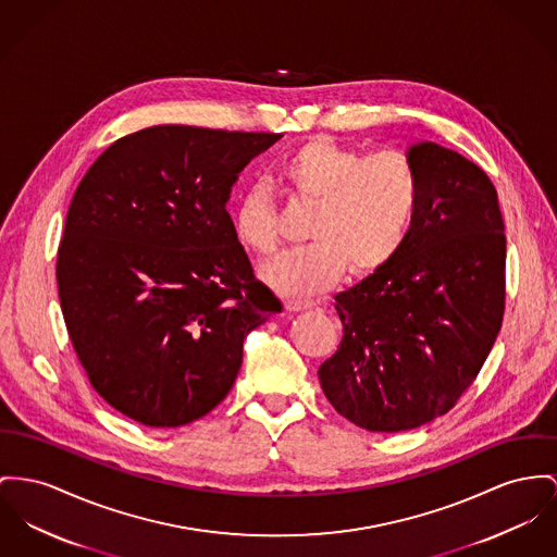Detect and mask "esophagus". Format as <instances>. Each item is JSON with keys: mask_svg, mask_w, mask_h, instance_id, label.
Here are the masks:
<instances>
[{"mask_svg": "<svg viewBox=\"0 0 557 557\" xmlns=\"http://www.w3.org/2000/svg\"><path fill=\"white\" fill-rule=\"evenodd\" d=\"M314 304L312 301H306V299H287L285 301V308H287V312H301V310H308V308H312Z\"/></svg>", "mask_w": 557, "mask_h": 557, "instance_id": "1", "label": "esophagus"}]
</instances>
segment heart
<instances>
[{"label":"heart","mask_w":557,"mask_h":557,"mask_svg":"<svg viewBox=\"0 0 557 557\" xmlns=\"http://www.w3.org/2000/svg\"><path fill=\"white\" fill-rule=\"evenodd\" d=\"M281 180L297 202L314 205L308 225L312 245L283 253L261 268L263 281L287 296L321 294L348 272L370 276L397 258L413 227L420 177L404 151L370 156L330 137H314L281 164ZM236 240L270 256L281 243L268 191L247 187L236 202Z\"/></svg>","instance_id":"obj_1"}]
</instances>
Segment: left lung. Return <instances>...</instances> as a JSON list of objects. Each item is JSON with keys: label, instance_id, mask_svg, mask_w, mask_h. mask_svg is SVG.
Here are the masks:
<instances>
[{"label": "left lung", "instance_id": "left-lung-1", "mask_svg": "<svg viewBox=\"0 0 557 557\" xmlns=\"http://www.w3.org/2000/svg\"><path fill=\"white\" fill-rule=\"evenodd\" d=\"M420 200L404 249L335 296L344 335L319 368L330 404L373 433L454 408L490 355L505 312L507 238L482 169L420 141L408 153Z\"/></svg>", "mask_w": 557, "mask_h": 557}]
</instances>
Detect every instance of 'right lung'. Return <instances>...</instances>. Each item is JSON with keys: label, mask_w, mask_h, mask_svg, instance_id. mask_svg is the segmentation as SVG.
<instances>
[{"label": "right lung", "mask_w": 557, "mask_h": 557, "mask_svg": "<svg viewBox=\"0 0 557 557\" xmlns=\"http://www.w3.org/2000/svg\"><path fill=\"white\" fill-rule=\"evenodd\" d=\"M276 133L164 124L117 139L75 189L57 283L77 359L120 413L184 426L230 393L243 342L281 301L225 211Z\"/></svg>", "instance_id": "obj_1"}]
</instances>
